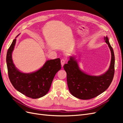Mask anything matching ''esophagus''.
<instances>
[{
    "label": "esophagus",
    "instance_id": "1",
    "mask_svg": "<svg viewBox=\"0 0 123 123\" xmlns=\"http://www.w3.org/2000/svg\"><path fill=\"white\" fill-rule=\"evenodd\" d=\"M67 61L65 59H62L61 60V65L62 66H63L64 65V64Z\"/></svg>",
    "mask_w": 123,
    "mask_h": 123
}]
</instances>
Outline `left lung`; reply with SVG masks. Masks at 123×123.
<instances>
[{"instance_id":"8db88e82","label":"left lung","mask_w":123,"mask_h":123,"mask_svg":"<svg viewBox=\"0 0 123 123\" xmlns=\"http://www.w3.org/2000/svg\"><path fill=\"white\" fill-rule=\"evenodd\" d=\"M111 51V59L109 68L101 75H89L81 70L74 56H70L67 64L64 65L67 73V80L70 92L73 96L81 99L94 98L105 91L112 82L114 74L115 57L114 52L108 37H104Z\"/></svg>"}]
</instances>
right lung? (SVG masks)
Segmentation results:
<instances>
[{"mask_svg": "<svg viewBox=\"0 0 123 123\" xmlns=\"http://www.w3.org/2000/svg\"><path fill=\"white\" fill-rule=\"evenodd\" d=\"M16 38L9 48L6 57L11 83L18 91L29 98H42L49 91L56 73L62 68L61 59L58 58L48 60L42 68L35 72H22L17 69L12 60V55L16 42Z\"/></svg>", "mask_w": 123, "mask_h": 123, "instance_id": "right-lung-1", "label": "right lung"}]
</instances>
